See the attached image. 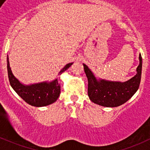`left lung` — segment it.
Instances as JSON below:
<instances>
[{"instance_id":"left-lung-1","label":"left lung","mask_w":150,"mask_h":150,"mask_svg":"<svg viewBox=\"0 0 150 150\" xmlns=\"http://www.w3.org/2000/svg\"><path fill=\"white\" fill-rule=\"evenodd\" d=\"M139 61L136 75L124 83L98 79L88 66L83 64L88 78V95L90 100L95 104L107 107H116L128 101L140 86L142 72V57L140 54Z\"/></svg>"}]
</instances>
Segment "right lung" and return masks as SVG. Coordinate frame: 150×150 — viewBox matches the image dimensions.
<instances>
[{"mask_svg":"<svg viewBox=\"0 0 150 150\" xmlns=\"http://www.w3.org/2000/svg\"><path fill=\"white\" fill-rule=\"evenodd\" d=\"M73 63L66 64L59 72V75L72 65ZM7 73L10 86L13 90L26 103L34 107H45L52 104L59 98L61 86L58 79L52 82H42L31 85H24L18 81L13 74L7 55Z\"/></svg>","mask_w":150,"mask_h":150,"instance_id":"obj_1","label":"right lung"}]
</instances>
